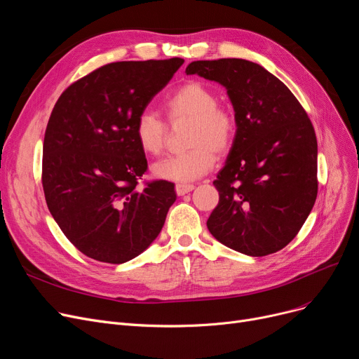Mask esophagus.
Here are the masks:
<instances>
[{"label":"esophagus","instance_id":"1","mask_svg":"<svg viewBox=\"0 0 359 359\" xmlns=\"http://www.w3.org/2000/svg\"><path fill=\"white\" fill-rule=\"evenodd\" d=\"M194 189H195V186L191 184V183H177V184H176V194H177L179 196L189 194V192H192Z\"/></svg>","mask_w":359,"mask_h":359}]
</instances>
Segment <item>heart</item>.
Masks as SVG:
<instances>
[{"label":"heart","instance_id":"1","mask_svg":"<svg viewBox=\"0 0 359 359\" xmlns=\"http://www.w3.org/2000/svg\"><path fill=\"white\" fill-rule=\"evenodd\" d=\"M167 119L176 123L189 121L186 145L189 149L168 156L153 165V173L163 180L186 183L206 175L214 167L217 154L233 147L237 134L234 113L218 106L217 94L199 81H189L176 88L163 102ZM134 135L144 153L158 156L165 144L167 125L156 113L144 110L135 119Z\"/></svg>","mask_w":359,"mask_h":359}]
</instances>
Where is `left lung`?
<instances>
[{"label":"left lung","instance_id":"8db88e82","mask_svg":"<svg viewBox=\"0 0 359 359\" xmlns=\"http://www.w3.org/2000/svg\"><path fill=\"white\" fill-rule=\"evenodd\" d=\"M186 74L225 87L237 121L214 180L219 202L206 221L210 233L248 256L284 249L317 198V140L306 110L273 74L246 60L194 61Z\"/></svg>","mask_w":359,"mask_h":359}]
</instances>
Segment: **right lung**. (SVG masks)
Listing matches in <instances>:
<instances>
[{
    "mask_svg": "<svg viewBox=\"0 0 359 359\" xmlns=\"http://www.w3.org/2000/svg\"><path fill=\"white\" fill-rule=\"evenodd\" d=\"M184 61H122L90 72L56 102L45 132L42 184L49 212L86 256L125 263L160 234L175 183L137 184L147 172L134 123Z\"/></svg>",
    "mask_w": 359,
    "mask_h": 359,
    "instance_id": "add662e5",
    "label": "right lung"
}]
</instances>
